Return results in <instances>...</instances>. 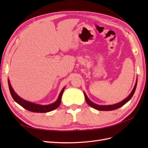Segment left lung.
I'll return each mask as SVG.
<instances>
[{"label": "left lung", "mask_w": 148, "mask_h": 148, "mask_svg": "<svg viewBox=\"0 0 148 148\" xmlns=\"http://www.w3.org/2000/svg\"><path fill=\"white\" fill-rule=\"evenodd\" d=\"M137 81L136 83V84H135V86L134 88V89L132 90V92H131V93L129 95H128V97H127L126 99L125 100H123V101L119 102L118 103H116V104L114 105H110V106H99V105H97L95 104V103H94L93 102H92L90 101V100L88 98L86 95L85 94V93H84V97H85V99H86V101L88 103V104L90 106L92 107L94 109L99 110V111H112V110H115V109H117L119 108H121L123 106H124L125 103H126L127 102L129 101V100L131 99L132 97L134 95V94L135 93V91H136V87H137Z\"/></svg>", "instance_id": "obj_1"}]
</instances>
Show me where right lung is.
Segmentation results:
<instances>
[{"instance_id":"add662e5","label":"right lung","mask_w":148,"mask_h":148,"mask_svg":"<svg viewBox=\"0 0 148 148\" xmlns=\"http://www.w3.org/2000/svg\"><path fill=\"white\" fill-rule=\"evenodd\" d=\"M8 84H9V91H10L11 95L12 98H13V99L14 100V101L16 102L18 104H20L21 106L23 107V108L28 110V111L34 112H47L51 111L57 108L61 103L62 95L65 89V88H64V89L62 90V92H60V93L58 100H56L55 103L48 106H42V105L36 104V103L28 102L27 100L22 99L14 92V91L13 90V89H12L9 81H8Z\"/></svg>"}]
</instances>
